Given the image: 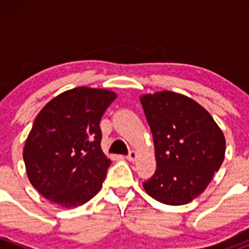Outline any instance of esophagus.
Instances as JSON below:
<instances>
[{"label":"esophagus","mask_w":249,"mask_h":249,"mask_svg":"<svg viewBox=\"0 0 249 249\" xmlns=\"http://www.w3.org/2000/svg\"><path fill=\"white\" fill-rule=\"evenodd\" d=\"M136 159H137V153L135 152V150L130 152V154L126 157V160H129V161H135Z\"/></svg>","instance_id":"34e87169"}]
</instances>
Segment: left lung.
<instances>
[{
  "label": "left lung",
  "mask_w": 249,
  "mask_h": 249,
  "mask_svg": "<svg viewBox=\"0 0 249 249\" xmlns=\"http://www.w3.org/2000/svg\"><path fill=\"white\" fill-rule=\"evenodd\" d=\"M155 148L157 170L143 183L165 205L192 202L213 179L225 157L220 127L195 100L162 90L140 96Z\"/></svg>",
  "instance_id": "obj_1"
}]
</instances>
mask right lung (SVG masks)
<instances>
[{
	"label": "right lung",
	"mask_w": 249,
	"mask_h": 249,
	"mask_svg": "<svg viewBox=\"0 0 249 249\" xmlns=\"http://www.w3.org/2000/svg\"><path fill=\"white\" fill-rule=\"evenodd\" d=\"M115 99L112 90L78 87L38 113L22 158L30 183L50 202L78 207L101 190L110 160L102 152L100 120Z\"/></svg>",
	"instance_id": "1"
}]
</instances>
